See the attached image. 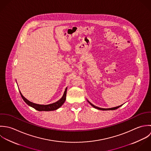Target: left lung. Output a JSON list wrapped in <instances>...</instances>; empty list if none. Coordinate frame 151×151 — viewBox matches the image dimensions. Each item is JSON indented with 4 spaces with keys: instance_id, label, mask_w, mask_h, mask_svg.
I'll return each instance as SVG.
<instances>
[{
    "instance_id": "1",
    "label": "left lung",
    "mask_w": 151,
    "mask_h": 151,
    "mask_svg": "<svg viewBox=\"0 0 151 151\" xmlns=\"http://www.w3.org/2000/svg\"><path fill=\"white\" fill-rule=\"evenodd\" d=\"M88 101L90 103V104H91V106H93L94 108H95V109H98V110H116V109H117L118 108H119L121 106H122V105H120V106H117V107H113V108H109V109H103V108H100V107H97V106H95L94 105H93V104H91L90 101H89L88 100Z\"/></svg>"
}]
</instances>
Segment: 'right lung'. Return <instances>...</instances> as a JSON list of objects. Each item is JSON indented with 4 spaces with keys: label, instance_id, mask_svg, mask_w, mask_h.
I'll return each mask as SVG.
<instances>
[{
    "label": "right lung",
    "instance_id": "1",
    "mask_svg": "<svg viewBox=\"0 0 151 151\" xmlns=\"http://www.w3.org/2000/svg\"><path fill=\"white\" fill-rule=\"evenodd\" d=\"M66 91H67V88L65 89V91H64V93L63 94V96L62 97V98L60 99L58 101H57L55 103H52V104H47V105H41V104H35L34 103H32L29 100H28L27 99H26L22 94V93L20 91V93L21 94V96L22 97V99H23V100L31 107H32V108L35 109V110H38V111H53V110H55L58 109H59L60 106H62V105L64 103V102L66 100Z\"/></svg>",
    "mask_w": 151,
    "mask_h": 151
}]
</instances>
